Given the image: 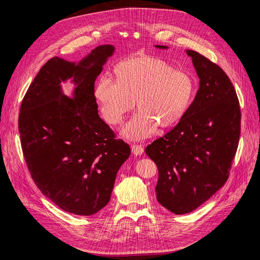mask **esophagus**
Returning a JSON list of instances; mask_svg holds the SVG:
<instances>
[{
	"instance_id": "1",
	"label": "esophagus",
	"mask_w": 260,
	"mask_h": 260,
	"mask_svg": "<svg viewBox=\"0 0 260 260\" xmlns=\"http://www.w3.org/2000/svg\"><path fill=\"white\" fill-rule=\"evenodd\" d=\"M132 152L134 153V155H141L144 152V147L142 145L133 144L132 145Z\"/></svg>"
}]
</instances>
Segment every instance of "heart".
I'll use <instances>...</instances> for the list:
<instances>
[{
    "label": "heart",
    "instance_id": "1",
    "mask_svg": "<svg viewBox=\"0 0 260 260\" xmlns=\"http://www.w3.org/2000/svg\"><path fill=\"white\" fill-rule=\"evenodd\" d=\"M115 74L117 81L107 76L99 79L94 95L104 119L112 125L119 124L137 102L140 111L121 131L129 140L149 138L158 125H176L196 93V79L189 72L150 55L122 61Z\"/></svg>",
    "mask_w": 260,
    "mask_h": 260
}]
</instances>
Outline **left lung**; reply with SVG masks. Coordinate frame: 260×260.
Returning <instances> with one entry per match:
<instances>
[{"label": "left lung", "mask_w": 260, "mask_h": 260, "mask_svg": "<svg viewBox=\"0 0 260 260\" xmlns=\"http://www.w3.org/2000/svg\"><path fill=\"white\" fill-rule=\"evenodd\" d=\"M186 53L200 78L197 95L179 123L145 149L158 169L156 199L176 215L196 210L223 186L241 134L239 100L224 71L197 51Z\"/></svg>", "instance_id": "8db88e82"}]
</instances>
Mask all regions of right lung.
<instances>
[{"instance_id":"right-lung-1","label":"right lung","mask_w":260,"mask_h":260,"mask_svg":"<svg viewBox=\"0 0 260 260\" xmlns=\"http://www.w3.org/2000/svg\"><path fill=\"white\" fill-rule=\"evenodd\" d=\"M113 45L95 47L78 63L54 56L37 74L20 106L18 129L30 176L66 212L90 216L110 201L129 145L98 114L94 81ZM72 79L73 96L60 83Z\"/></svg>"}]
</instances>
